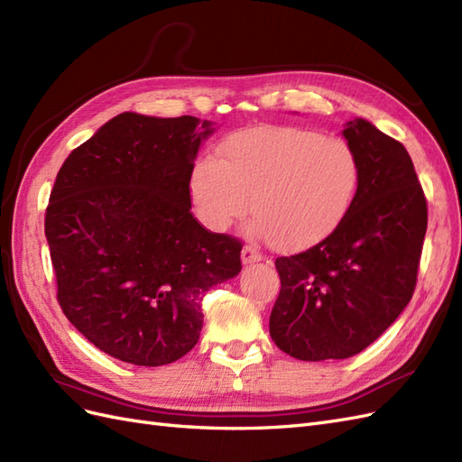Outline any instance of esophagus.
Returning a JSON list of instances; mask_svg holds the SVG:
<instances>
[{
    "label": "esophagus",
    "instance_id": "obj_1",
    "mask_svg": "<svg viewBox=\"0 0 462 462\" xmlns=\"http://www.w3.org/2000/svg\"><path fill=\"white\" fill-rule=\"evenodd\" d=\"M243 263H253V262H260L263 258V254L260 253V248L253 246V245H246L241 253Z\"/></svg>",
    "mask_w": 462,
    "mask_h": 462
}]
</instances>
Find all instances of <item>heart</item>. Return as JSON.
I'll return each mask as SVG.
<instances>
[{
  "label": "heart",
  "mask_w": 462,
  "mask_h": 462,
  "mask_svg": "<svg viewBox=\"0 0 462 462\" xmlns=\"http://www.w3.org/2000/svg\"><path fill=\"white\" fill-rule=\"evenodd\" d=\"M223 160L200 153L189 189L208 227L223 231L250 206L273 246L299 250L326 239L351 212L360 189L356 148L304 127H256L221 143Z\"/></svg>",
  "instance_id": "1"
}]
</instances>
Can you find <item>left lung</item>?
<instances>
[{
	"mask_svg": "<svg viewBox=\"0 0 462 462\" xmlns=\"http://www.w3.org/2000/svg\"><path fill=\"white\" fill-rule=\"evenodd\" d=\"M362 163L360 189L341 226L316 246L279 256L282 291L270 335L292 358L318 362L365 351L412 299L428 204L404 146L372 123H345Z\"/></svg>",
	"mask_w": 462,
	"mask_h": 462,
	"instance_id": "8db88e82",
	"label": "left lung"
}]
</instances>
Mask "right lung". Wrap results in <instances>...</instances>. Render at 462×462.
<instances>
[{
  "label": "right lung",
  "mask_w": 462,
  "mask_h": 462,
  "mask_svg": "<svg viewBox=\"0 0 462 462\" xmlns=\"http://www.w3.org/2000/svg\"><path fill=\"white\" fill-rule=\"evenodd\" d=\"M121 114L63 162L46 239L67 319L106 355L163 366L199 343L208 289L241 272L243 243L190 212L209 123Z\"/></svg>",
  "instance_id": "obj_1"
}]
</instances>
